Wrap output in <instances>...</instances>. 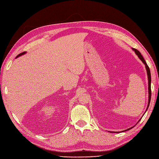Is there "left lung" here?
Segmentation results:
<instances>
[{
    "label": "left lung",
    "instance_id": "left-lung-1",
    "mask_svg": "<svg viewBox=\"0 0 159 159\" xmlns=\"http://www.w3.org/2000/svg\"><path fill=\"white\" fill-rule=\"evenodd\" d=\"M133 49V50H134V52H135V54L138 56V57H139V59H140L143 62V64L145 65V68H146V70H147V76H148V106H147V109H146V111L148 109V106H149V104H150V102H151V71H150V69H149V68H148V66H147V63H146V61H145V60H144V58H143V56L141 54V53H140V52L139 51H138L137 49H134V48H132ZM133 127H131V128H129V129H127V130H125V131H127V130H129V129H132ZM111 132H112V133H115V132H113V131H111ZM117 133H119V132H117Z\"/></svg>",
    "mask_w": 159,
    "mask_h": 159
}]
</instances>
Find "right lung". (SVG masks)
Returning a JSON list of instances; mask_svg holds the SVG:
<instances>
[{"label": "right lung", "instance_id": "1", "mask_svg": "<svg viewBox=\"0 0 159 159\" xmlns=\"http://www.w3.org/2000/svg\"><path fill=\"white\" fill-rule=\"evenodd\" d=\"M26 53V52H22V53H21V54H18L16 57H16H19V56H22V55H23V54H25Z\"/></svg>", "mask_w": 159, "mask_h": 159}]
</instances>
